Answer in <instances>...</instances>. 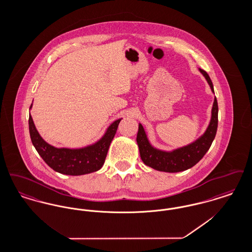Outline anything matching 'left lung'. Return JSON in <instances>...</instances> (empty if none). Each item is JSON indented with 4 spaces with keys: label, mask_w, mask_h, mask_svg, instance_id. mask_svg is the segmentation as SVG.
Segmentation results:
<instances>
[{
    "label": "left lung",
    "mask_w": 252,
    "mask_h": 252,
    "mask_svg": "<svg viewBox=\"0 0 252 252\" xmlns=\"http://www.w3.org/2000/svg\"><path fill=\"white\" fill-rule=\"evenodd\" d=\"M199 71L203 74L210 85L213 93L214 85L209 74L202 69ZM218 125V105L216 97L212 109V119L210 125L203 135L194 143L187 146L176 149L172 152L160 151L154 148L149 144L143 126L139 125V131L137 134V144L139 146L141 158L147 166L162 172L176 173L185 171L194 166L210 149L213 141L216 138Z\"/></svg>",
    "instance_id": "8db88e82"
}]
</instances>
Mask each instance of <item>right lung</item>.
Here are the masks:
<instances>
[{"mask_svg":"<svg viewBox=\"0 0 252 252\" xmlns=\"http://www.w3.org/2000/svg\"><path fill=\"white\" fill-rule=\"evenodd\" d=\"M120 121L113 122L96 144L79 149L57 148L50 145L38 134L31 115L28 123L32 144L49 166L63 175L80 176L98 171L103 166Z\"/></svg>","mask_w":252,"mask_h":252,"instance_id":"add662e5","label":"right lung"}]
</instances>
